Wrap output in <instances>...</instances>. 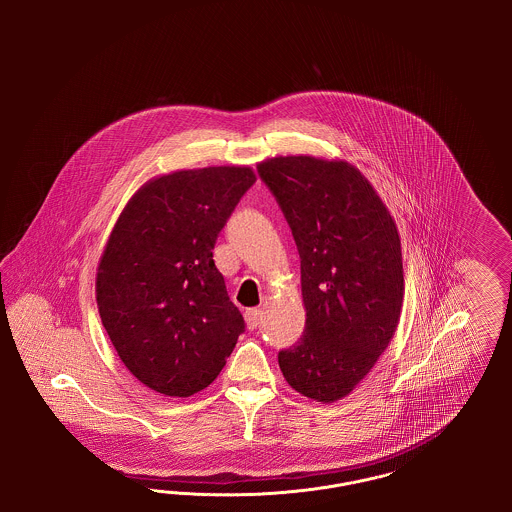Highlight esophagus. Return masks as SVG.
<instances>
[{"label":"esophagus","instance_id":"34e87169","mask_svg":"<svg viewBox=\"0 0 512 512\" xmlns=\"http://www.w3.org/2000/svg\"><path fill=\"white\" fill-rule=\"evenodd\" d=\"M245 322L249 330H255L261 324V311L259 309H247L245 311Z\"/></svg>","mask_w":512,"mask_h":512}]
</instances>
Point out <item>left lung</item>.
Wrapping results in <instances>:
<instances>
[{
	"instance_id": "8db88e82",
	"label": "left lung",
	"mask_w": 512,
	"mask_h": 512,
	"mask_svg": "<svg viewBox=\"0 0 512 512\" xmlns=\"http://www.w3.org/2000/svg\"><path fill=\"white\" fill-rule=\"evenodd\" d=\"M257 172L292 228L305 330L278 365L322 403L351 393L388 347L403 303L401 242L365 176L343 161L274 157Z\"/></svg>"
}]
</instances>
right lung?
<instances>
[{
  "label": "right lung",
  "mask_w": 512,
  "mask_h": 512,
  "mask_svg": "<svg viewBox=\"0 0 512 512\" xmlns=\"http://www.w3.org/2000/svg\"><path fill=\"white\" fill-rule=\"evenodd\" d=\"M253 184L247 167L172 172L147 182L111 232L99 317L124 366L157 393L207 388L245 332L213 249Z\"/></svg>",
  "instance_id": "right-lung-1"
}]
</instances>
